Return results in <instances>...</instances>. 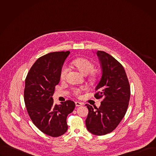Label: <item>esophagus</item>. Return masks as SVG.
Returning a JSON list of instances; mask_svg holds the SVG:
<instances>
[{"instance_id": "esophagus-1", "label": "esophagus", "mask_w": 156, "mask_h": 156, "mask_svg": "<svg viewBox=\"0 0 156 156\" xmlns=\"http://www.w3.org/2000/svg\"><path fill=\"white\" fill-rule=\"evenodd\" d=\"M75 105L76 106L78 107V106H81L83 105V104L81 102H75Z\"/></svg>"}]
</instances>
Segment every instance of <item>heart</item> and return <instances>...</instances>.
<instances>
[{
	"label": "heart",
	"mask_w": 156,
	"mask_h": 156,
	"mask_svg": "<svg viewBox=\"0 0 156 156\" xmlns=\"http://www.w3.org/2000/svg\"><path fill=\"white\" fill-rule=\"evenodd\" d=\"M72 64L76 67L83 74L88 75V80L91 83H95L98 79V74L94 70L95 65L94 63L87 58L83 57H79L74 59L72 62ZM70 69L69 66L64 65L60 70V77L61 80H65L67 75ZM83 89L82 87L77 88L73 87L72 89V93L75 96H78Z\"/></svg>",
	"instance_id": "1"
}]
</instances>
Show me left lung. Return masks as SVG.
I'll use <instances>...</instances> for the list:
<instances>
[{"instance_id": "8db88e82", "label": "left lung", "mask_w": 156, "mask_h": 156, "mask_svg": "<svg viewBox=\"0 0 156 156\" xmlns=\"http://www.w3.org/2000/svg\"><path fill=\"white\" fill-rule=\"evenodd\" d=\"M102 76L94 94L102 99L101 106L94 108L86 104L88 114L87 130L94 135H105L114 131L122 121L128 108L130 98L129 83L122 65L108 53L98 51Z\"/></svg>"}]
</instances>
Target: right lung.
Listing matches in <instances>:
<instances>
[{"label":"right lung","mask_w":156,"mask_h":156,"mask_svg":"<svg viewBox=\"0 0 156 156\" xmlns=\"http://www.w3.org/2000/svg\"><path fill=\"white\" fill-rule=\"evenodd\" d=\"M69 54V51L54 52L39 57L25 79L24 101L29 116L40 131L52 137L61 136L67 131L66 118L75 107L70 100L55 105L52 98Z\"/></svg>","instance_id":"add662e5"}]
</instances>
